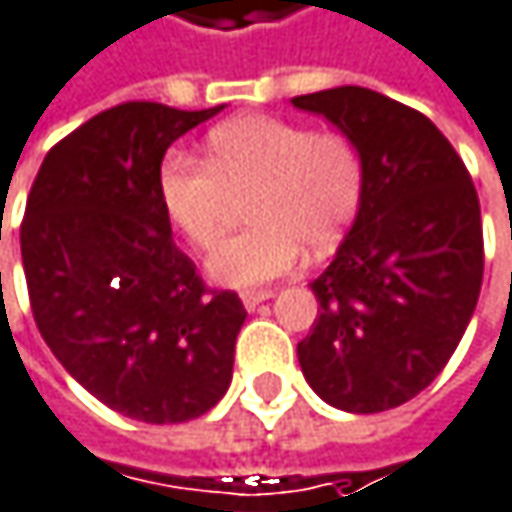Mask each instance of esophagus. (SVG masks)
Segmentation results:
<instances>
[{
    "label": "esophagus",
    "instance_id": "34e87169",
    "mask_svg": "<svg viewBox=\"0 0 512 512\" xmlns=\"http://www.w3.org/2000/svg\"><path fill=\"white\" fill-rule=\"evenodd\" d=\"M268 298H274L271 289H247V292H241V301H244L247 310H256V307H259L262 301H268Z\"/></svg>",
    "mask_w": 512,
    "mask_h": 512
}]
</instances>
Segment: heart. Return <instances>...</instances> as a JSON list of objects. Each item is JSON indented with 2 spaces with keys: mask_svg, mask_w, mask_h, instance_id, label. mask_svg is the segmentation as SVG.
<instances>
[{
  "mask_svg": "<svg viewBox=\"0 0 512 512\" xmlns=\"http://www.w3.org/2000/svg\"><path fill=\"white\" fill-rule=\"evenodd\" d=\"M208 163L169 151L157 169V199L175 232L196 250L223 238L229 196L253 190V229L229 238L208 274L235 289L289 274L304 244L331 250L361 211L367 163L343 130H310L280 116H238L208 133Z\"/></svg>",
  "mask_w": 512,
  "mask_h": 512,
  "instance_id": "obj_1",
  "label": "heart"
}]
</instances>
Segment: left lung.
Wrapping results in <instances>:
<instances>
[{"label":"left lung","instance_id":"left-lung-1","mask_svg":"<svg viewBox=\"0 0 512 512\" xmlns=\"http://www.w3.org/2000/svg\"><path fill=\"white\" fill-rule=\"evenodd\" d=\"M292 104L349 133L367 163L361 211L313 280L319 316L298 361L328 405L387 411L444 370L474 316L483 283L477 190L447 136L399 101L340 86Z\"/></svg>","mask_w":512,"mask_h":512}]
</instances>
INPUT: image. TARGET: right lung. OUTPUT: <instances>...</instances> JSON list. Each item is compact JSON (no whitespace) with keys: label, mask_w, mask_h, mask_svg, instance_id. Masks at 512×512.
I'll return each instance as SVG.
<instances>
[{"label":"right lung","mask_w":512,"mask_h":512,"mask_svg":"<svg viewBox=\"0 0 512 512\" xmlns=\"http://www.w3.org/2000/svg\"><path fill=\"white\" fill-rule=\"evenodd\" d=\"M223 107L128 101L59 139L29 190L20 253L35 325L113 411L184 423L232 382L241 298L208 289L157 199L166 148Z\"/></svg>","instance_id":"1"}]
</instances>
